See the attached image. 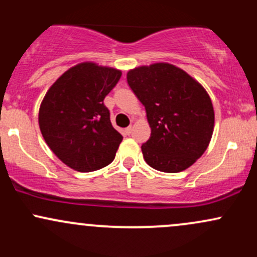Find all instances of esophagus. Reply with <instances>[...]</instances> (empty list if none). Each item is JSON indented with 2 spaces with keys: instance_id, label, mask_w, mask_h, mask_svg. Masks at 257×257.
Here are the masks:
<instances>
[{
  "instance_id": "34e87169",
  "label": "esophagus",
  "mask_w": 257,
  "mask_h": 257,
  "mask_svg": "<svg viewBox=\"0 0 257 257\" xmlns=\"http://www.w3.org/2000/svg\"><path fill=\"white\" fill-rule=\"evenodd\" d=\"M132 132H133V126H132V125H129L128 128H125V133H126V134H128V135L131 134Z\"/></svg>"
}]
</instances>
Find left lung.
I'll list each match as a JSON object with an SVG mask.
<instances>
[{"mask_svg":"<svg viewBox=\"0 0 257 257\" xmlns=\"http://www.w3.org/2000/svg\"><path fill=\"white\" fill-rule=\"evenodd\" d=\"M126 81L145 106L151 137L141 146L153 169L179 173L208 149L215 113L208 91L192 76L169 63L129 70Z\"/></svg>","mask_w":257,"mask_h":257,"instance_id":"obj_1","label":"left lung"}]
</instances>
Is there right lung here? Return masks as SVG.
I'll return each mask as SVG.
<instances>
[{"label":"right lung","instance_id":"add662e5","mask_svg":"<svg viewBox=\"0 0 257 257\" xmlns=\"http://www.w3.org/2000/svg\"><path fill=\"white\" fill-rule=\"evenodd\" d=\"M120 76L118 69L84 61L47 90L38 124L49 149L71 169L94 172L114 159L123 137L112 126L104 99Z\"/></svg>","mask_w":257,"mask_h":257}]
</instances>
